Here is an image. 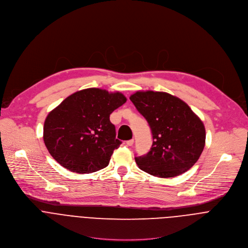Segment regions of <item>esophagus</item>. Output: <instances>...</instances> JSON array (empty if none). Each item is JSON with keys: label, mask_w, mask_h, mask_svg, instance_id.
Here are the masks:
<instances>
[{"label": "esophagus", "mask_w": 248, "mask_h": 248, "mask_svg": "<svg viewBox=\"0 0 248 248\" xmlns=\"http://www.w3.org/2000/svg\"><path fill=\"white\" fill-rule=\"evenodd\" d=\"M126 144H127L128 146H132V145L134 144V140L132 139V140H127V141H126Z\"/></svg>", "instance_id": "34e87169"}]
</instances>
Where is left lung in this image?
I'll return each mask as SVG.
<instances>
[{"mask_svg": "<svg viewBox=\"0 0 248 248\" xmlns=\"http://www.w3.org/2000/svg\"><path fill=\"white\" fill-rule=\"evenodd\" d=\"M130 100L148 122L153 138L150 151L135 157L139 168L163 178L191 169L203 150L205 129L189 106L166 92L138 91Z\"/></svg>", "mask_w": 248, "mask_h": 248, "instance_id": "left-lung-1", "label": "left lung"}]
</instances>
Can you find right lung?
<instances>
[{
  "instance_id": "add662e5",
  "label": "right lung",
  "mask_w": 248,
  "mask_h": 248,
  "mask_svg": "<svg viewBox=\"0 0 248 248\" xmlns=\"http://www.w3.org/2000/svg\"><path fill=\"white\" fill-rule=\"evenodd\" d=\"M127 101L120 92L99 88L78 91L51 110L44 125V141L50 155L77 173L106 168L121 141L109 120Z\"/></svg>"
}]
</instances>
